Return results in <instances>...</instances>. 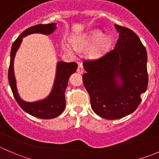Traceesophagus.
<instances>
[{"instance_id":"1","label":"esophagus","mask_w":159,"mask_h":159,"mask_svg":"<svg viewBox=\"0 0 159 159\" xmlns=\"http://www.w3.org/2000/svg\"><path fill=\"white\" fill-rule=\"evenodd\" d=\"M76 71H77L79 73H83V65H82V63H79V64H78V68H77V70H76Z\"/></svg>"}]
</instances>
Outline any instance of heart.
Here are the masks:
<instances>
[{
    "mask_svg": "<svg viewBox=\"0 0 159 159\" xmlns=\"http://www.w3.org/2000/svg\"><path fill=\"white\" fill-rule=\"evenodd\" d=\"M93 44L89 49V53L92 57H98L107 50L110 46L112 39L110 36L105 34L102 35V31L99 30H93L86 34L76 37L72 40V43L73 46L77 50H83L86 47H89L92 43ZM63 48L65 51L68 53H72L71 47L68 44H63Z\"/></svg>",
    "mask_w": 159,
    "mask_h": 159,
    "instance_id": "1",
    "label": "heart"
}]
</instances>
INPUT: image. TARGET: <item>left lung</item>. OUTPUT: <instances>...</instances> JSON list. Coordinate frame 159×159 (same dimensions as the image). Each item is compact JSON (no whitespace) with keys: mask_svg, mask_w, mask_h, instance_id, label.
<instances>
[{"mask_svg":"<svg viewBox=\"0 0 159 159\" xmlns=\"http://www.w3.org/2000/svg\"><path fill=\"white\" fill-rule=\"evenodd\" d=\"M115 27L119 32L115 47L97 60H84L83 75L93 110L111 120L137 109L148 81L145 47L132 30L117 24Z\"/></svg>","mask_w":159,"mask_h":159,"instance_id":"8db88e82","label":"left lung"}]
</instances>
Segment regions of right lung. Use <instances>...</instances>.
<instances>
[{
  "label": "right lung",
  "mask_w": 159,
  "mask_h": 159,
  "mask_svg": "<svg viewBox=\"0 0 159 159\" xmlns=\"http://www.w3.org/2000/svg\"><path fill=\"white\" fill-rule=\"evenodd\" d=\"M55 23L48 24H37L25 30L14 42L11 50V60L8 70V80L13 95L21 109L30 115L43 119H50L57 117L63 112L66 107L65 90L68 84L70 75L76 71L77 63H66L60 61L57 63V73L53 89L46 99L34 102H28L20 98L16 86V80L14 72V60L23 38L31 34L40 33L43 34H50L57 28Z\"/></svg>",
  "instance_id": "1"
}]
</instances>
